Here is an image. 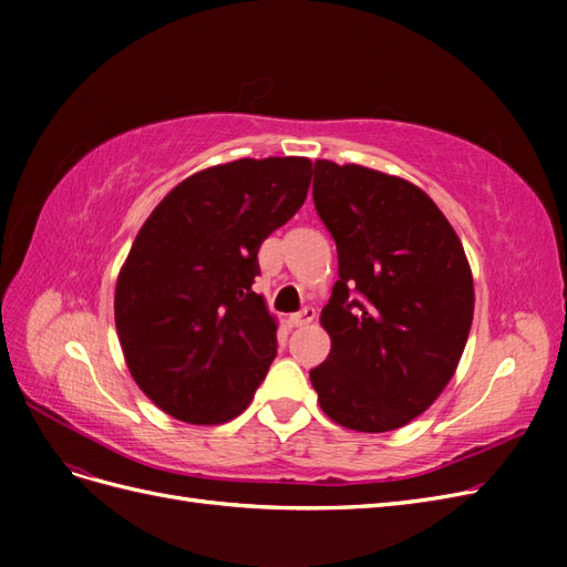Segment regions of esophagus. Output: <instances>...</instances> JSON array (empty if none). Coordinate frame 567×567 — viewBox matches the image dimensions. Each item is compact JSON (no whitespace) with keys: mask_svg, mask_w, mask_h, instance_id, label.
<instances>
[{"mask_svg":"<svg viewBox=\"0 0 567 567\" xmlns=\"http://www.w3.org/2000/svg\"><path fill=\"white\" fill-rule=\"evenodd\" d=\"M315 319H317L315 307H305V310H300V312L288 315V323L290 326H305V323H312Z\"/></svg>","mask_w":567,"mask_h":567,"instance_id":"1","label":"esophagus"}]
</instances>
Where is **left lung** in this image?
Here are the masks:
<instances>
[{
  "instance_id": "left-lung-1",
  "label": "left lung",
  "mask_w": 567,
  "mask_h": 567,
  "mask_svg": "<svg viewBox=\"0 0 567 567\" xmlns=\"http://www.w3.org/2000/svg\"><path fill=\"white\" fill-rule=\"evenodd\" d=\"M315 208L338 248L310 371L323 414L359 433L414 421L447 388L473 323V274L456 231L416 184L315 163Z\"/></svg>"
}]
</instances>
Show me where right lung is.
<instances>
[{
    "label": "right lung",
    "instance_id": "1",
    "mask_svg": "<svg viewBox=\"0 0 567 567\" xmlns=\"http://www.w3.org/2000/svg\"><path fill=\"white\" fill-rule=\"evenodd\" d=\"M310 158H241L177 184L136 234L115 284V329L146 398L215 425L250 404L277 357L252 290L257 250L307 198Z\"/></svg>",
    "mask_w": 567,
    "mask_h": 567
}]
</instances>
